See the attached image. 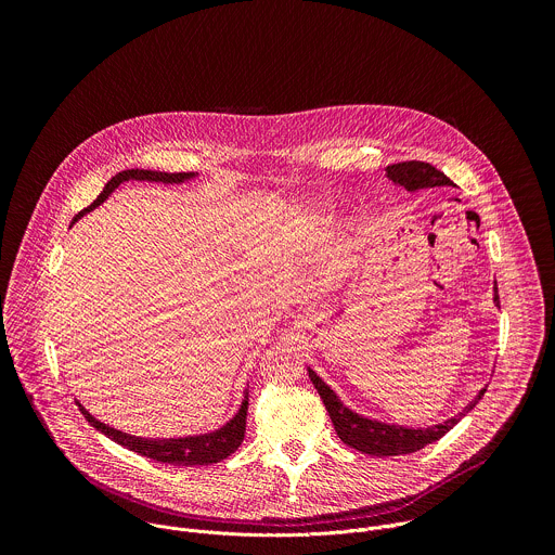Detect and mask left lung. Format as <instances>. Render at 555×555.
<instances>
[{"label":"left lung","mask_w":555,"mask_h":555,"mask_svg":"<svg viewBox=\"0 0 555 555\" xmlns=\"http://www.w3.org/2000/svg\"><path fill=\"white\" fill-rule=\"evenodd\" d=\"M386 176L402 184L409 191H417V189H433V186H450V178H446L441 171H437L433 165L428 163H420V160H409V163H398L386 167ZM494 300L501 307L499 300V287L494 285ZM309 379L313 382L315 390H319L321 400L332 417V424L338 433V437L343 439V443H347L349 448H356L358 452L364 454H373V456H395V454H411L422 450L424 446L439 441L448 430H452L459 420L469 413L474 406L479 404V400L483 398L486 388H481L479 398H474L463 413L454 415L452 420L430 426V428H402V426H390V424H382V422H373L366 417H360L356 413H351L347 406L340 404V400L336 398V392L315 375L309 369Z\"/></svg>","instance_id":"1"}]
</instances>
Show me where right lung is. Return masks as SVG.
<instances>
[{
	"instance_id": "obj_1",
	"label": "right lung",
	"mask_w": 555,
	"mask_h": 555,
	"mask_svg": "<svg viewBox=\"0 0 555 555\" xmlns=\"http://www.w3.org/2000/svg\"><path fill=\"white\" fill-rule=\"evenodd\" d=\"M193 178V173H160V171H144V169H127L120 171L118 176H114L103 193L94 199V204H90L88 208H83L74 217L81 219L86 212H90L92 208H96L99 204H103L109 193L127 180H149V182H182ZM78 411L83 413V417L90 422V426H94L96 430H101L105 437H109L112 441H116L118 446L129 448L131 452H138L146 459H153L157 463H169V465H178V467H195V465H210L217 463L225 456H230L236 448L242 446L244 435H246V415H248V392L242 402L240 413H236L223 428L210 433V435H199V437H186V439H140V437H131L125 435L120 430H114L105 424H101L99 420H94L81 404L76 402Z\"/></svg>"
}]
</instances>
